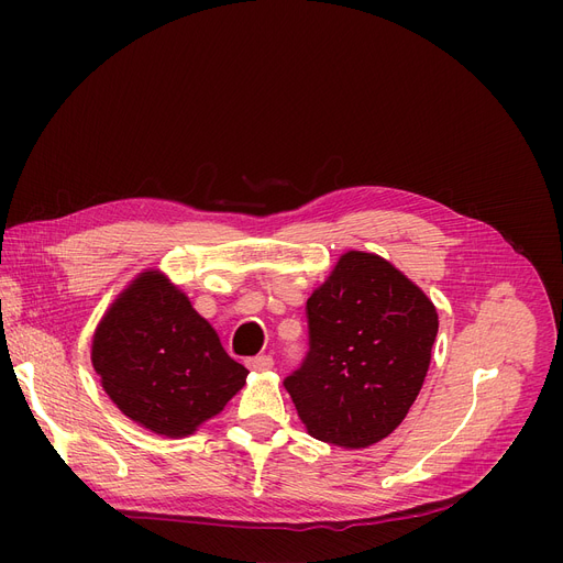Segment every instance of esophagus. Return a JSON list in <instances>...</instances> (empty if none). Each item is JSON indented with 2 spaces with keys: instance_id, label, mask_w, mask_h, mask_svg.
I'll return each mask as SVG.
<instances>
[{
  "instance_id": "1",
  "label": "esophagus",
  "mask_w": 563,
  "mask_h": 563,
  "mask_svg": "<svg viewBox=\"0 0 563 563\" xmlns=\"http://www.w3.org/2000/svg\"><path fill=\"white\" fill-rule=\"evenodd\" d=\"M246 365H249V369H253V372H266V369H272L274 367V358L272 356H255V358H249L246 361Z\"/></svg>"
}]
</instances>
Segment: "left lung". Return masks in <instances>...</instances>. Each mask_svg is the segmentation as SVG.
<instances>
[{
	"label": "left lung",
	"mask_w": 563,
	"mask_h": 563,
	"mask_svg": "<svg viewBox=\"0 0 563 563\" xmlns=\"http://www.w3.org/2000/svg\"><path fill=\"white\" fill-rule=\"evenodd\" d=\"M310 351L283 383L308 433L361 450L418 399L438 335L427 294L374 253H344L306 306Z\"/></svg>",
	"instance_id": "1"
}]
</instances>
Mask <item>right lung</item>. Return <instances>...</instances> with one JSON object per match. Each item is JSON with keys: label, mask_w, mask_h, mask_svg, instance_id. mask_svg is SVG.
Returning a JSON list of instances; mask_svg holds the SVG:
<instances>
[{"label": "right lung", "mask_w": 563, "mask_h": 563, "mask_svg": "<svg viewBox=\"0 0 563 563\" xmlns=\"http://www.w3.org/2000/svg\"><path fill=\"white\" fill-rule=\"evenodd\" d=\"M91 363L123 416L168 438L219 416L249 376L187 294L157 269L118 294L96 329Z\"/></svg>", "instance_id": "1"}]
</instances>
